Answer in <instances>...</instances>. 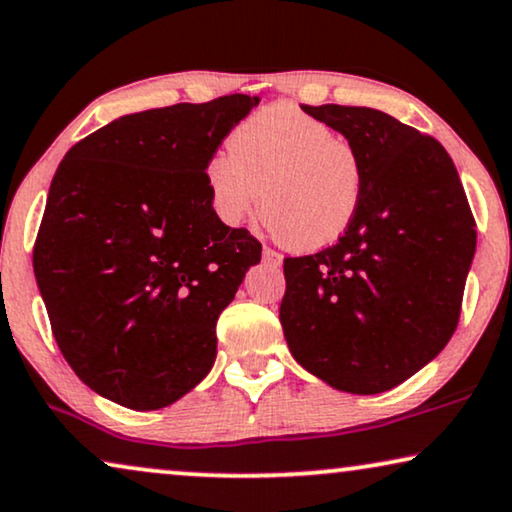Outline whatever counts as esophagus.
<instances>
[{
    "instance_id": "obj_1",
    "label": "esophagus",
    "mask_w": 512,
    "mask_h": 512,
    "mask_svg": "<svg viewBox=\"0 0 512 512\" xmlns=\"http://www.w3.org/2000/svg\"><path fill=\"white\" fill-rule=\"evenodd\" d=\"M263 261L272 265V268H279V265H282V254H277V251L270 247H263Z\"/></svg>"
}]
</instances>
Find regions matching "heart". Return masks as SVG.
<instances>
[{
  "label": "heart",
  "instance_id": "obj_1",
  "mask_svg": "<svg viewBox=\"0 0 512 512\" xmlns=\"http://www.w3.org/2000/svg\"><path fill=\"white\" fill-rule=\"evenodd\" d=\"M230 153L205 165L209 200L228 226L261 207L268 228L300 251L345 235L361 209L366 167L352 142L293 104H272L237 125Z\"/></svg>",
  "mask_w": 512,
  "mask_h": 512
}]
</instances>
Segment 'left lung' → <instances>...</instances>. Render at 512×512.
Wrapping results in <instances>:
<instances>
[{"label":"left lung","instance_id":"obj_1","mask_svg":"<svg viewBox=\"0 0 512 512\" xmlns=\"http://www.w3.org/2000/svg\"><path fill=\"white\" fill-rule=\"evenodd\" d=\"M356 146L361 209L333 247L284 258L279 305L300 366L349 394H380L443 352L459 324L475 219L438 139L384 111L303 104Z\"/></svg>","mask_w":512,"mask_h":512}]
</instances>
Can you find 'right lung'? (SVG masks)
I'll return each mask as SVG.
<instances>
[{"mask_svg": "<svg viewBox=\"0 0 512 512\" xmlns=\"http://www.w3.org/2000/svg\"><path fill=\"white\" fill-rule=\"evenodd\" d=\"M258 104L242 93L121 116L67 151L34 242L62 356L132 410L165 408L216 359V319L261 261L216 216L205 165Z\"/></svg>", "mask_w": 512, "mask_h": 512, "instance_id": "obj_1", "label": "right lung"}]
</instances>
